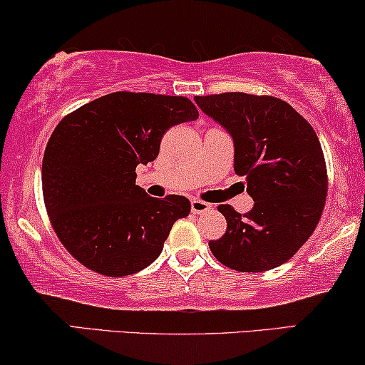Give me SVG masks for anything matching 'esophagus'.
<instances>
[{
    "mask_svg": "<svg viewBox=\"0 0 365 365\" xmlns=\"http://www.w3.org/2000/svg\"><path fill=\"white\" fill-rule=\"evenodd\" d=\"M210 210H211L210 203H205V201H201V200H192L191 201V211L195 215H203Z\"/></svg>",
    "mask_w": 365,
    "mask_h": 365,
    "instance_id": "1",
    "label": "esophagus"
}]
</instances>
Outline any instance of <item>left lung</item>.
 <instances>
[{
  "instance_id": "8db88e82",
  "label": "left lung",
  "mask_w": 365,
  "mask_h": 365,
  "mask_svg": "<svg viewBox=\"0 0 365 365\" xmlns=\"http://www.w3.org/2000/svg\"><path fill=\"white\" fill-rule=\"evenodd\" d=\"M196 105L232 135L235 173L245 175L255 201L240 215L220 205L227 232L210 240L220 262L240 272L284 264L312 237L328 191L323 150L312 125L274 96L222 93L196 96Z\"/></svg>"
}]
</instances>
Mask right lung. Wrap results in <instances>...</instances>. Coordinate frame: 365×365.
Segmentation results:
<instances>
[{
	"instance_id": "1",
	"label": "right lung",
	"mask_w": 365,
	"mask_h": 365,
	"mask_svg": "<svg viewBox=\"0 0 365 365\" xmlns=\"http://www.w3.org/2000/svg\"><path fill=\"white\" fill-rule=\"evenodd\" d=\"M196 118L184 96L118 91L61 120L45 147L42 191L53 230L78 262L121 277L159 257L191 203L148 196L135 184V169L159 155L170 127Z\"/></svg>"
}]
</instances>
